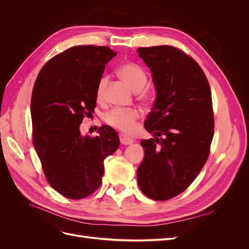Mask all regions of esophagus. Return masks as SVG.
Returning <instances> with one entry per match:
<instances>
[{"instance_id":"obj_1","label":"esophagus","mask_w":249,"mask_h":249,"mask_svg":"<svg viewBox=\"0 0 249 249\" xmlns=\"http://www.w3.org/2000/svg\"><path fill=\"white\" fill-rule=\"evenodd\" d=\"M119 140H120V143H122L123 145H130L134 142L132 138L125 136V135H124V134L119 135Z\"/></svg>"}]
</instances>
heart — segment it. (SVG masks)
I'll list each match as a JSON object with an SVG mask.
<instances>
[{
  "instance_id": "b5f03b06",
  "label": "heart",
  "mask_w": 249,
  "mask_h": 249,
  "mask_svg": "<svg viewBox=\"0 0 249 249\" xmlns=\"http://www.w3.org/2000/svg\"><path fill=\"white\" fill-rule=\"evenodd\" d=\"M118 74L135 91H139L141 88H143L147 80L145 71L136 63H125L122 65L118 70ZM108 81L109 78L104 76L97 83L95 94L96 100L99 102L105 100V92H106ZM140 115L141 112L136 108L116 107L104 115V120L108 125L118 131L132 133L136 129V122Z\"/></svg>"
}]
</instances>
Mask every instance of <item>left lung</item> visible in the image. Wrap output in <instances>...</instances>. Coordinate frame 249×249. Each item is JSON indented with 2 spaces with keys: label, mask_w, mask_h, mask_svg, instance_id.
Masks as SVG:
<instances>
[{
  "label": "left lung",
  "mask_w": 249,
  "mask_h": 249,
  "mask_svg": "<svg viewBox=\"0 0 249 249\" xmlns=\"http://www.w3.org/2000/svg\"><path fill=\"white\" fill-rule=\"evenodd\" d=\"M157 91L141 140L144 159L138 185L147 197L167 200L184 192L206 164L214 135L212 94L193 58L170 46L139 48Z\"/></svg>",
  "instance_id": "8db88e82"
}]
</instances>
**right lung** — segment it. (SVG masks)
<instances>
[{
  "instance_id": "right-lung-1",
  "label": "right lung",
  "mask_w": 249,
  "mask_h": 249,
  "mask_svg": "<svg viewBox=\"0 0 249 249\" xmlns=\"http://www.w3.org/2000/svg\"><path fill=\"white\" fill-rule=\"evenodd\" d=\"M116 56L108 47L77 46L50 59L35 81L31 99L33 145L49 184L71 199L92 194L102 184L104 160L119 146L116 131L99 127L83 137L80 124L96 106V86Z\"/></svg>"
}]
</instances>
